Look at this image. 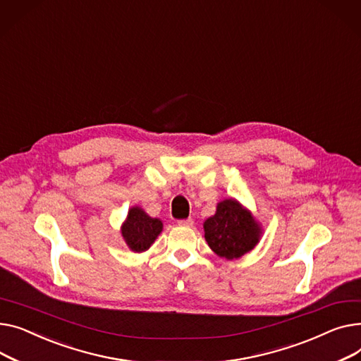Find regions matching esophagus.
<instances>
[{
    "mask_svg": "<svg viewBox=\"0 0 361 361\" xmlns=\"http://www.w3.org/2000/svg\"><path fill=\"white\" fill-rule=\"evenodd\" d=\"M178 224L179 226H183V227H190L194 224V220L192 219H183V220H178Z\"/></svg>",
    "mask_w": 361,
    "mask_h": 361,
    "instance_id": "1",
    "label": "esophagus"
}]
</instances>
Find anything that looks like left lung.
Wrapping results in <instances>:
<instances>
[{"instance_id":"left-lung-1","label":"left lung","mask_w":361,"mask_h":361,"mask_svg":"<svg viewBox=\"0 0 361 361\" xmlns=\"http://www.w3.org/2000/svg\"><path fill=\"white\" fill-rule=\"evenodd\" d=\"M205 240L219 257L235 259L255 247L261 228L238 201L224 200L217 213L204 223Z\"/></svg>"}]
</instances>
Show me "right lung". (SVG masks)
Here are the masks:
<instances>
[{
  "instance_id": "add662e5",
  "label": "right lung",
  "mask_w": 361,
  "mask_h": 361,
  "mask_svg": "<svg viewBox=\"0 0 361 361\" xmlns=\"http://www.w3.org/2000/svg\"><path fill=\"white\" fill-rule=\"evenodd\" d=\"M163 224L159 219L147 216L138 207L130 209L128 219L122 226V236L134 252H144L160 235Z\"/></svg>"
}]
</instances>
